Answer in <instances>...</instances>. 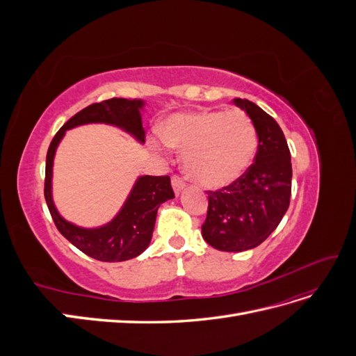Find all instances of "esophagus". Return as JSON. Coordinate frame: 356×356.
I'll return each instance as SVG.
<instances>
[{
    "mask_svg": "<svg viewBox=\"0 0 356 356\" xmlns=\"http://www.w3.org/2000/svg\"><path fill=\"white\" fill-rule=\"evenodd\" d=\"M172 187H174V190H175V193L178 195V193L186 187V182H184V179H182L179 175H172Z\"/></svg>",
    "mask_w": 356,
    "mask_h": 356,
    "instance_id": "esophagus-1",
    "label": "esophagus"
}]
</instances>
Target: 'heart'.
Here are the masks:
<instances>
[{
	"mask_svg": "<svg viewBox=\"0 0 356 356\" xmlns=\"http://www.w3.org/2000/svg\"><path fill=\"white\" fill-rule=\"evenodd\" d=\"M161 138L184 152L187 174L203 187L221 188L251 166L258 138L254 123L241 110H197L169 117Z\"/></svg>",
	"mask_w": 356,
	"mask_h": 356,
	"instance_id": "b5f03b06",
	"label": "heart"
}]
</instances>
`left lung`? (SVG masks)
<instances>
[{
	"label": "left lung",
	"instance_id": "left-lung-1",
	"mask_svg": "<svg viewBox=\"0 0 356 356\" xmlns=\"http://www.w3.org/2000/svg\"><path fill=\"white\" fill-rule=\"evenodd\" d=\"M233 102L250 115L258 136L254 163L217 191L208 190L202 236L215 250L241 252L263 243L281 222L291 197V154L275 118L248 99Z\"/></svg>",
	"mask_w": 356,
	"mask_h": 356
}]
</instances>
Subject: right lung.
Here are the masks:
<instances>
[{
  "mask_svg": "<svg viewBox=\"0 0 356 356\" xmlns=\"http://www.w3.org/2000/svg\"><path fill=\"white\" fill-rule=\"evenodd\" d=\"M143 101L113 98L86 106L72 115L53 136L46 157L44 197L55 225L63 238L95 260L114 263L124 261L141 254L152 241L157 209L163 202L174 199V190L168 175L141 177L126 200L120 213L101 229L86 230L67 222L58 213L51 200V165L56 147L65 131L86 123H108L123 127L144 143L145 131L141 122Z\"/></svg>",
  "mask_w": 356,
  "mask_h": 356,
  "instance_id": "1",
  "label": "right lung"
}]
</instances>
